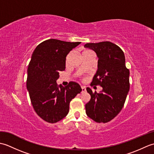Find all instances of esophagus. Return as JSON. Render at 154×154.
I'll list each match as a JSON object with an SVG mask.
<instances>
[{
    "label": "esophagus",
    "mask_w": 154,
    "mask_h": 154,
    "mask_svg": "<svg viewBox=\"0 0 154 154\" xmlns=\"http://www.w3.org/2000/svg\"><path fill=\"white\" fill-rule=\"evenodd\" d=\"M86 91V88L85 87H81V93H85Z\"/></svg>",
    "instance_id": "esophagus-1"
}]
</instances>
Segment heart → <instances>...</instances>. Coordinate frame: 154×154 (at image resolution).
Masks as SVG:
<instances>
[{
    "label": "heart",
    "instance_id": "1",
    "mask_svg": "<svg viewBox=\"0 0 154 154\" xmlns=\"http://www.w3.org/2000/svg\"><path fill=\"white\" fill-rule=\"evenodd\" d=\"M87 51H89V50H86V51H85L84 52H87Z\"/></svg>",
    "mask_w": 154,
    "mask_h": 154
}]
</instances>
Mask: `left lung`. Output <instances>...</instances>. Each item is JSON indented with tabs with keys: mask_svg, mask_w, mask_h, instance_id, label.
I'll list each match as a JSON object with an SVG mask.
<instances>
[{
	"mask_svg": "<svg viewBox=\"0 0 154 154\" xmlns=\"http://www.w3.org/2000/svg\"><path fill=\"white\" fill-rule=\"evenodd\" d=\"M85 47L93 50L99 58L91 84L103 87L99 93L87 88L91 100L85 104L86 114L97 122L106 123L122 109L130 89V71L126 67L123 51L116 44L102 42L87 43Z\"/></svg>",
	"mask_w": 154,
	"mask_h": 154,
	"instance_id": "left-lung-1",
	"label": "left lung"
}]
</instances>
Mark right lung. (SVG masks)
Instances as JSON below:
<instances>
[{"label":"right lung","instance_id":"right-lung-1","mask_svg":"<svg viewBox=\"0 0 154 154\" xmlns=\"http://www.w3.org/2000/svg\"><path fill=\"white\" fill-rule=\"evenodd\" d=\"M81 42L55 39L45 40L35 48L28 67L26 87L35 112L49 123H55L67 116L69 103L81 88L69 82L58 85L60 72L65 69L66 56Z\"/></svg>","mask_w":154,"mask_h":154}]
</instances>
